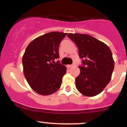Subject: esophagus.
Returning a JSON list of instances; mask_svg holds the SVG:
<instances>
[{
    "instance_id": "34e87169",
    "label": "esophagus",
    "mask_w": 127,
    "mask_h": 127,
    "mask_svg": "<svg viewBox=\"0 0 127 127\" xmlns=\"http://www.w3.org/2000/svg\"><path fill=\"white\" fill-rule=\"evenodd\" d=\"M73 65H74V64H70V65H67V67L68 68H70V67H72Z\"/></svg>"
}]
</instances>
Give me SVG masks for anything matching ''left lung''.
I'll return each instance as SVG.
<instances>
[{
  "instance_id": "8db88e82",
  "label": "left lung",
  "mask_w": 127,
  "mask_h": 127,
  "mask_svg": "<svg viewBox=\"0 0 127 127\" xmlns=\"http://www.w3.org/2000/svg\"><path fill=\"white\" fill-rule=\"evenodd\" d=\"M68 38L77 45L82 59L79 75L76 78V87L88 97L98 95L111 79L114 61L107 45L93 36L80 33H69Z\"/></svg>"
}]
</instances>
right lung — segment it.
I'll use <instances>...</instances> for the list:
<instances>
[{
    "label": "right lung",
    "instance_id": "add662e5",
    "mask_svg": "<svg viewBox=\"0 0 127 127\" xmlns=\"http://www.w3.org/2000/svg\"><path fill=\"white\" fill-rule=\"evenodd\" d=\"M66 34L48 33L34 39L26 48L22 60L24 76L33 90L40 95H50L60 88L67 68L59 60H54L59 59L60 43Z\"/></svg>",
    "mask_w": 127,
    "mask_h": 127
}]
</instances>
